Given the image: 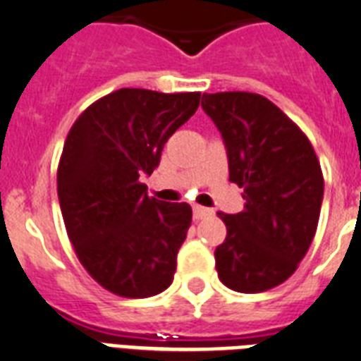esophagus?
<instances>
[{"label":"esophagus","mask_w":361,"mask_h":361,"mask_svg":"<svg viewBox=\"0 0 361 361\" xmlns=\"http://www.w3.org/2000/svg\"><path fill=\"white\" fill-rule=\"evenodd\" d=\"M192 215H195L196 221H202V219H206V216L213 215V209H209V207L195 206V207H192Z\"/></svg>","instance_id":"esophagus-1"}]
</instances>
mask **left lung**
I'll return each instance as SVG.
<instances>
[{
    "label": "left lung",
    "mask_w": 361,
    "mask_h": 361,
    "mask_svg": "<svg viewBox=\"0 0 361 361\" xmlns=\"http://www.w3.org/2000/svg\"><path fill=\"white\" fill-rule=\"evenodd\" d=\"M202 109L222 135L230 181L245 189L241 213H219L228 233L215 250L216 272L233 291H267L297 271L315 237L321 165L300 128L263 96L204 94Z\"/></svg>",
    "instance_id": "left-lung-1"
}]
</instances>
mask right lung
Segmentation results:
<instances>
[{"instance_id":"obj_1","label":"right lung","mask_w":361,"mask_h":361,"mask_svg":"<svg viewBox=\"0 0 361 361\" xmlns=\"http://www.w3.org/2000/svg\"><path fill=\"white\" fill-rule=\"evenodd\" d=\"M198 105L200 92L120 89L87 107L66 137L57 171L64 226L81 265L114 295L154 297L174 280L192 209L150 198L140 178Z\"/></svg>"}]
</instances>
